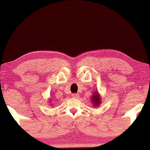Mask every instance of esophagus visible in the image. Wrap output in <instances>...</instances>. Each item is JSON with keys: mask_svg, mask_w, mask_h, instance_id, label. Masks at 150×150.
<instances>
[{"mask_svg": "<svg viewBox=\"0 0 150 150\" xmlns=\"http://www.w3.org/2000/svg\"><path fill=\"white\" fill-rule=\"evenodd\" d=\"M72 97H73V98H75V99H77L80 96H79L78 94H72Z\"/></svg>", "mask_w": 150, "mask_h": 150, "instance_id": "obj_1", "label": "esophagus"}]
</instances>
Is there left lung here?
Masks as SVG:
<instances>
[{"label": "left lung", "mask_w": 150, "mask_h": 150, "mask_svg": "<svg viewBox=\"0 0 150 150\" xmlns=\"http://www.w3.org/2000/svg\"><path fill=\"white\" fill-rule=\"evenodd\" d=\"M92 106H95V107H97L99 104H101V98L100 96L99 95L97 92H94V95H92Z\"/></svg>", "instance_id": "8db88e82"}]
</instances>
